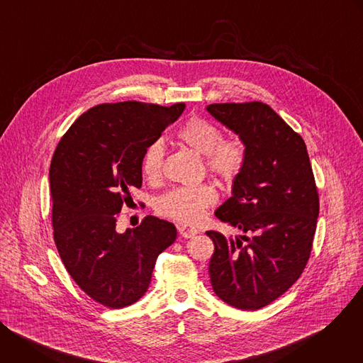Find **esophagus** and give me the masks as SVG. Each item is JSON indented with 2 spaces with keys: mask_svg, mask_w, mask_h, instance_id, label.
I'll use <instances>...</instances> for the list:
<instances>
[{
  "mask_svg": "<svg viewBox=\"0 0 363 363\" xmlns=\"http://www.w3.org/2000/svg\"><path fill=\"white\" fill-rule=\"evenodd\" d=\"M178 231L184 238H191V237L198 234V228L192 227V225H188V224H179Z\"/></svg>",
  "mask_w": 363,
  "mask_h": 363,
  "instance_id": "34e87169",
  "label": "esophagus"
}]
</instances>
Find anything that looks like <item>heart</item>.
Here are the masks:
<instances>
[{
    "label": "heart",
    "instance_id": "heart-1",
    "mask_svg": "<svg viewBox=\"0 0 363 363\" xmlns=\"http://www.w3.org/2000/svg\"><path fill=\"white\" fill-rule=\"evenodd\" d=\"M178 140L205 157V165L224 182L235 181L247 162V146L241 138H223L221 129L202 118H191L177 132ZM165 147L161 139L150 142L142 155L140 169L150 182H158L164 174ZM218 199L211 184L178 186L167 192L158 202L162 216L179 223L195 224Z\"/></svg>",
    "mask_w": 363,
    "mask_h": 363
}]
</instances>
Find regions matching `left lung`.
<instances>
[{
  "mask_svg": "<svg viewBox=\"0 0 363 363\" xmlns=\"http://www.w3.org/2000/svg\"><path fill=\"white\" fill-rule=\"evenodd\" d=\"M247 146V162L233 196L216 217L244 233L214 242L210 277L216 294L241 310H258L286 293L310 257L319 194L303 138L263 101L206 106Z\"/></svg>",
  "mask_w": 363,
  "mask_h": 363,
  "instance_id": "obj_1",
  "label": "left lung"
}]
</instances>
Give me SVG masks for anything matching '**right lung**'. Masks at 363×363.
<instances>
[{
	"instance_id": "obj_1",
	"label": "right lung",
	"mask_w": 363,
	"mask_h": 363,
	"mask_svg": "<svg viewBox=\"0 0 363 363\" xmlns=\"http://www.w3.org/2000/svg\"><path fill=\"white\" fill-rule=\"evenodd\" d=\"M184 109L185 103L164 108L135 100L97 105L69 128L51 160L57 251L76 284L109 308L146 293L158 255L177 240L175 225L157 217L123 234L116 221L130 191L142 186L145 147Z\"/></svg>"
}]
</instances>
